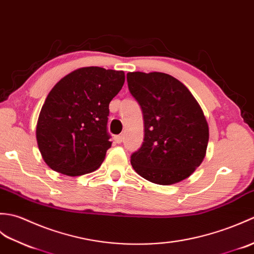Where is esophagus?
<instances>
[{
  "mask_svg": "<svg viewBox=\"0 0 254 254\" xmlns=\"http://www.w3.org/2000/svg\"><path fill=\"white\" fill-rule=\"evenodd\" d=\"M115 141L117 143H122L124 141V136H123V134H118V136H115Z\"/></svg>",
  "mask_w": 254,
  "mask_h": 254,
  "instance_id": "34e87169",
  "label": "esophagus"
}]
</instances>
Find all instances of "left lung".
Segmentation results:
<instances>
[{"label":"left lung","mask_w":254,"mask_h":254,"mask_svg":"<svg viewBox=\"0 0 254 254\" xmlns=\"http://www.w3.org/2000/svg\"><path fill=\"white\" fill-rule=\"evenodd\" d=\"M128 89L142 111L144 139L130 156L140 176L157 185L188 178L203 161L208 126L187 87L164 72L127 74Z\"/></svg>","instance_id":"left-lung-1"}]
</instances>
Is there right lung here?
I'll use <instances>...</instances> for the list:
<instances>
[{
    "label": "right lung",
    "instance_id": "add662e5",
    "mask_svg": "<svg viewBox=\"0 0 254 254\" xmlns=\"http://www.w3.org/2000/svg\"><path fill=\"white\" fill-rule=\"evenodd\" d=\"M125 82L123 70L76 69L55 84L37 124V142L53 171L80 176L102 164L112 142L109 105Z\"/></svg>",
    "mask_w": 254,
    "mask_h": 254
}]
</instances>
